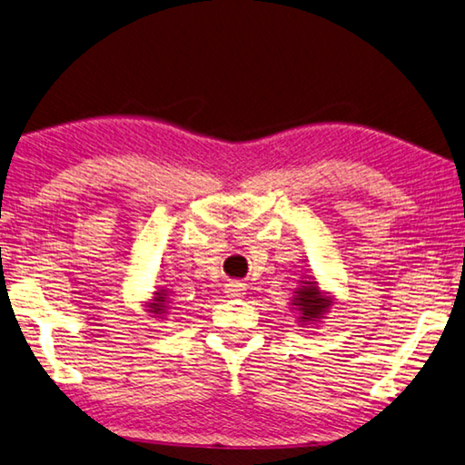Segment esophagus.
Wrapping results in <instances>:
<instances>
[{
  "mask_svg": "<svg viewBox=\"0 0 465 465\" xmlns=\"http://www.w3.org/2000/svg\"><path fill=\"white\" fill-rule=\"evenodd\" d=\"M243 291H246V285H243V282H238V281H232V282H227V285H225L227 297H242Z\"/></svg>",
  "mask_w": 465,
  "mask_h": 465,
  "instance_id": "34e87169",
  "label": "esophagus"
}]
</instances>
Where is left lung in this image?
Wrapping results in <instances>:
<instances>
[{"mask_svg": "<svg viewBox=\"0 0 465 465\" xmlns=\"http://www.w3.org/2000/svg\"><path fill=\"white\" fill-rule=\"evenodd\" d=\"M291 302H293L291 305L297 312V322H302V326L318 324L332 308V297L324 293L318 287V281L312 279L310 274L308 279L299 281V287L295 289V295Z\"/></svg>", "mask_w": 465, "mask_h": 465, "instance_id": "left-lung-1", "label": "left lung"}]
</instances>
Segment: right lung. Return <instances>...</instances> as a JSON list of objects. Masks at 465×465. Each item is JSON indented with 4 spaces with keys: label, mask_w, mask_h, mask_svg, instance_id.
Returning <instances> with one entry per match:
<instances>
[{
    "label": "right lung",
    "mask_w": 465,
    "mask_h": 465,
    "mask_svg": "<svg viewBox=\"0 0 465 465\" xmlns=\"http://www.w3.org/2000/svg\"><path fill=\"white\" fill-rule=\"evenodd\" d=\"M170 305H172V302H170V297H168V291L166 289H157V291H153L152 302H149L145 308H147L149 313H153V318L166 320V316H168L170 310H172Z\"/></svg>",
    "instance_id": "right-lung-1"
}]
</instances>
